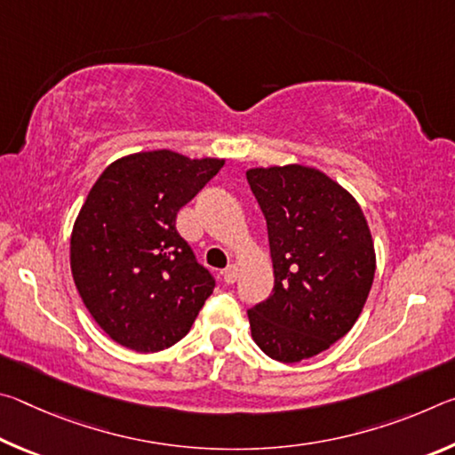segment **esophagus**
<instances>
[{
  "label": "esophagus",
  "mask_w": 455,
  "mask_h": 455,
  "mask_svg": "<svg viewBox=\"0 0 455 455\" xmlns=\"http://www.w3.org/2000/svg\"><path fill=\"white\" fill-rule=\"evenodd\" d=\"M222 281L227 284H233L236 281V267L235 265H228L225 271H222Z\"/></svg>",
  "instance_id": "1"
}]
</instances>
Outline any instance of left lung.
Instances as JSON below:
<instances>
[{
    "label": "left lung",
    "instance_id": "obj_1",
    "mask_svg": "<svg viewBox=\"0 0 455 455\" xmlns=\"http://www.w3.org/2000/svg\"><path fill=\"white\" fill-rule=\"evenodd\" d=\"M267 220L275 287L249 309L251 333L283 363L319 355L355 325L375 275L361 206L327 174L289 164L251 168Z\"/></svg>",
    "mask_w": 455,
    "mask_h": 455
}]
</instances>
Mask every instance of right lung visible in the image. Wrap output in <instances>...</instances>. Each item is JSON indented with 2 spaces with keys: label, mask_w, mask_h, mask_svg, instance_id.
Instances as JSON below:
<instances>
[{
  "label": "right lung",
  "mask_w": 455,
  "mask_h": 455,
  "mask_svg": "<svg viewBox=\"0 0 455 455\" xmlns=\"http://www.w3.org/2000/svg\"><path fill=\"white\" fill-rule=\"evenodd\" d=\"M225 160L172 150L130 154L100 174L70 241L74 283L92 317L138 353L172 347L214 291L176 230V214Z\"/></svg>",
  "instance_id": "obj_1"
}]
</instances>
